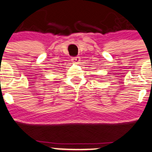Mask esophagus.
I'll list each match as a JSON object with an SVG mask.
<instances>
[{"label":"esophagus","instance_id":"1","mask_svg":"<svg viewBox=\"0 0 152 152\" xmlns=\"http://www.w3.org/2000/svg\"><path fill=\"white\" fill-rule=\"evenodd\" d=\"M72 61H73V63H75V64H78V63H79V61H80V58H79V57H73V58H72Z\"/></svg>","mask_w":152,"mask_h":152}]
</instances>
